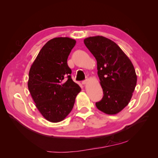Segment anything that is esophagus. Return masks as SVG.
<instances>
[{"instance_id":"34e87169","label":"esophagus","mask_w":158,"mask_h":158,"mask_svg":"<svg viewBox=\"0 0 158 158\" xmlns=\"http://www.w3.org/2000/svg\"><path fill=\"white\" fill-rule=\"evenodd\" d=\"M88 81H89V79H86L85 80H84V81H82V84H84V85H85L88 83Z\"/></svg>"}]
</instances>
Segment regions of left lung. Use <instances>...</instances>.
I'll return each instance as SVG.
<instances>
[{
  "label": "left lung",
  "instance_id": "obj_1",
  "mask_svg": "<svg viewBox=\"0 0 158 158\" xmlns=\"http://www.w3.org/2000/svg\"><path fill=\"white\" fill-rule=\"evenodd\" d=\"M84 42L97 60L98 74L103 90L102 99L95 105L106 114L119 113L130 102L137 85L135 68L111 40L98 35L87 37Z\"/></svg>",
  "mask_w": 158,
  "mask_h": 158
}]
</instances>
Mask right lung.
<instances>
[{
	"instance_id": "add662e5",
	"label": "right lung",
	"mask_w": 158,
	"mask_h": 158,
	"mask_svg": "<svg viewBox=\"0 0 158 158\" xmlns=\"http://www.w3.org/2000/svg\"><path fill=\"white\" fill-rule=\"evenodd\" d=\"M76 44L69 37H55L45 44L31 67L28 87L36 107L45 119L58 123L73 109L81 91L73 81L67 63Z\"/></svg>"
}]
</instances>
